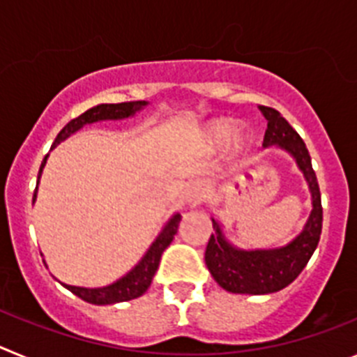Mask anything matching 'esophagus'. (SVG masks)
Returning <instances> with one entry per match:
<instances>
[{"instance_id":"esophagus-1","label":"esophagus","mask_w":357,"mask_h":357,"mask_svg":"<svg viewBox=\"0 0 357 357\" xmlns=\"http://www.w3.org/2000/svg\"><path fill=\"white\" fill-rule=\"evenodd\" d=\"M207 189H209V185H207L206 181H193L188 185V189H185V200L191 206H197V204H200L206 198Z\"/></svg>"}]
</instances>
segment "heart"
<instances>
[{
	"label": "heart",
	"instance_id": "b5f03b06",
	"mask_svg": "<svg viewBox=\"0 0 357 357\" xmlns=\"http://www.w3.org/2000/svg\"><path fill=\"white\" fill-rule=\"evenodd\" d=\"M236 132V123L234 121H218L214 123L213 127L209 128V137L213 143H225L229 141Z\"/></svg>",
	"mask_w": 357,
	"mask_h": 357
}]
</instances>
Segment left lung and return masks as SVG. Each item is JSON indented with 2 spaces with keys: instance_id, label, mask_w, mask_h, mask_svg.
Here are the masks:
<instances>
[{
  "instance_id": "1",
  "label": "left lung",
  "mask_w": 357,
  "mask_h": 357,
  "mask_svg": "<svg viewBox=\"0 0 357 357\" xmlns=\"http://www.w3.org/2000/svg\"><path fill=\"white\" fill-rule=\"evenodd\" d=\"M264 118L268 119V128L264 132V146L279 144L295 157L298 168L304 172L311 197L313 211L298 238L293 239L288 247L277 250L245 252L230 247L222 234V229L213 220L214 234H211L206 248V264L211 275L218 284L230 293H248V295H264L273 293L291 284L309 263L314 248L318 247L324 222L320 188L317 175L311 166L305 143L296 134L295 128L272 107H259Z\"/></svg>"
}]
</instances>
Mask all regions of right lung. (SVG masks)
<instances>
[{"mask_svg": "<svg viewBox=\"0 0 357 357\" xmlns=\"http://www.w3.org/2000/svg\"><path fill=\"white\" fill-rule=\"evenodd\" d=\"M146 105V102H125V103H102V105H96L93 109L85 110L84 114H80L78 118L71 119V121L59 132L56 135L55 143L53 146L64 141L66 137L73 134V132H77L78 128H82L87 123H94L100 121V119H121V118H128L135 112V110H139L141 107ZM46 159L48 155L44 157L43 164H40L39 169V176L43 173L44 164H46ZM39 184V181H37ZM37 193V188H36ZM36 193H33V200H36ZM178 223H181V214H175L168 222V225L164 227V230L159 234V238L153 241V245L150 247V250L146 252L141 263L128 272L127 275L121 277L119 280H116L114 284L105 286V288H78V286H68L64 284L66 288L69 289L71 293H75L77 296H80L82 301L89 302V304H96V305H103V304H116V302H127L132 301V298H137V296L143 295L151 284V279L155 275L157 268H159L160 263V255L162 252L166 250L169 243L173 241L175 238L176 230H178Z\"/></svg>", "mask_w": 357, "mask_h": 357, "instance_id": "obj_1", "label": "right lung"}]
</instances>
